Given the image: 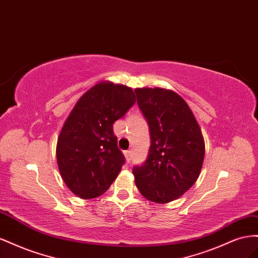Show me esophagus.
I'll return each mask as SVG.
<instances>
[{
    "label": "esophagus",
    "mask_w": 258,
    "mask_h": 258,
    "mask_svg": "<svg viewBox=\"0 0 258 258\" xmlns=\"http://www.w3.org/2000/svg\"><path fill=\"white\" fill-rule=\"evenodd\" d=\"M124 156H125V159H126L127 162H131L132 157H133V153H132L131 150H126V151H124Z\"/></svg>",
    "instance_id": "34e87169"
}]
</instances>
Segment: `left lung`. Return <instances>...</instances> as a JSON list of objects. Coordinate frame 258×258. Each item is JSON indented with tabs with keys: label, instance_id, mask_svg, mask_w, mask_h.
I'll list each match as a JSON object with an SVG mask.
<instances>
[{
	"label": "left lung",
	"instance_id": "left-lung-1",
	"mask_svg": "<svg viewBox=\"0 0 258 258\" xmlns=\"http://www.w3.org/2000/svg\"><path fill=\"white\" fill-rule=\"evenodd\" d=\"M137 104L149 125L148 158L133 168L135 183L156 203L176 200L194 185L204 160V139L187 102L164 88H136Z\"/></svg>",
	"mask_w": 258,
	"mask_h": 258
}]
</instances>
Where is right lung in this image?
<instances>
[{"label": "right lung", "instance_id": "obj_1", "mask_svg": "<svg viewBox=\"0 0 258 258\" xmlns=\"http://www.w3.org/2000/svg\"><path fill=\"white\" fill-rule=\"evenodd\" d=\"M132 88L101 82L81 97L58 137V168L67 187L82 199L105 194L125 159L117 148L113 123L135 104Z\"/></svg>", "mask_w": 258, "mask_h": 258}]
</instances>
